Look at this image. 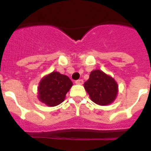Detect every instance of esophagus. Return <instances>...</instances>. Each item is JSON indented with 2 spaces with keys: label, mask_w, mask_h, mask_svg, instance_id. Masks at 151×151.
<instances>
[{
  "label": "esophagus",
  "mask_w": 151,
  "mask_h": 151,
  "mask_svg": "<svg viewBox=\"0 0 151 151\" xmlns=\"http://www.w3.org/2000/svg\"><path fill=\"white\" fill-rule=\"evenodd\" d=\"M75 83H76V84H77V85H83V83H84V81H83L82 79H79V80L76 81Z\"/></svg>",
  "instance_id": "esophagus-1"
}]
</instances>
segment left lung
<instances>
[{
  "label": "left lung",
  "instance_id": "1",
  "mask_svg": "<svg viewBox=\"0 0 151 151\" xmlns=\"http://www.w3.org/2000/svg\"><path fill=\"white\" fill-rule=\"evenodd\" d=\"M84 87L92 102L100 106H106L116 99L118 85L116 81L100 70H94Z\"/></svg>",
  "mask_w": 151,
  "mask_h": 151
}]
</instances>
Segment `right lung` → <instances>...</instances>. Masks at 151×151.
<instances>
[{
    "label": "right lung",
    "instance_id": "add662e5",
    "mask_svg": "<svg viewBox=\"0 0 151 151\" xmlns=\"http://www.w3.org/2000/svg\"><path fill=\"white\" fill-rule=\"evenodd\" d=\"M72 85L73 82L67 76L53 71L40 81L38 99L48 106H55L63 102Z\"/></svg>",
    "mask_w": 151,
    "mask_h": 151
}]
</instances>
